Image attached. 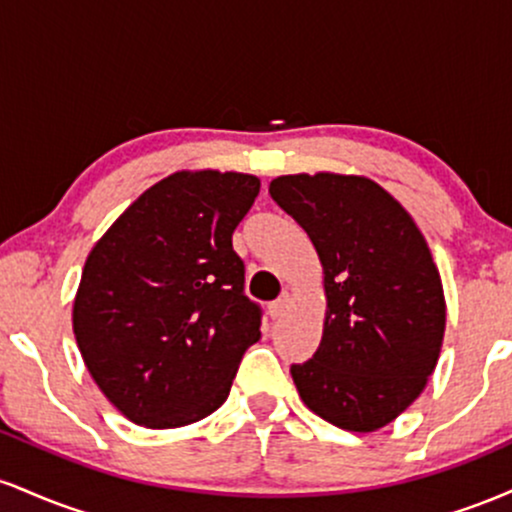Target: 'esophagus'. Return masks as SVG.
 I'll list each match as a JSON object with an SVG mask.
<instances>
[{
  "label": "esophagus",
  "mask_w": 512,
  "mask_h": 512,
  "mask_svg": "<svg viewBox=\"0 0 512 512\" xmlns=\"http://www.w3.org/2000/svg\"><path fill=\"white\" fill-rule=\"evenodd\" d=\"M289 305H291V296L289 293H284V296L279 298V301H274V303H269V315L274 317H281V315H286V310H289Z\"/></svg>",
  "instance_id": "esophagus-1"
}]
</instances>
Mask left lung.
<instances>
[{
    "label": "left lung",
    "mask_w": 512,
    "mask_h": 512,
    "mask_svg": "<svg viewBox=\"0 0 512 512\" xmlns=\"http://www.w3.org/2000/svg\"><path fill=\"white\" fill-rule=\"evenodd\" d=\"M269 195L301 223L325 274L322 342L291 366L298 395L344 431H378L424 392L443 346L445 296L426 238L363 175H281Z\"/></svg>",
    "instance_id": "1"
}]
</instances>
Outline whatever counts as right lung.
I'll list each match as a JSON object with an SVG mask.
<instances>
[{
	"label": "right lung",
	"instance_id": "right-lung-1",
	"mask_svg": "<svg viewBox=\"0 0 512 512\" xmlns=\"http://www.w3.org/2000/svg\"><path fill=\"white\" fill-rule=\"evenodd\" d=\"M260 192L245 173L180 170L88 252L72 322L101 392L134 424L180 428L226 402L260 305L243 293L233 231Z\"/></svg>",
	"mask_w": 512,
	"mask_h": 512
}]
</instances>
